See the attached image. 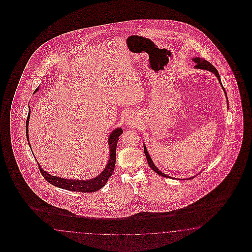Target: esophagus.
<instances>
[{"instance_id": "1", "label": "esophagus", "mask_w": 252, "mask_h": 252, "mask_svg": "<svg viewBox=\"0 0 252 252\" xmlns=\"http://www.w3.org/2000/svg\"><path fill=\"white\" fill-rule=\"evenodd\" d=\"M126 122L127 125H129V126H134V125H136L137 120H136V118L133 115H128L126 117Z\"/></svg>"}]
</instances>
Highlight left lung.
Returning a JSON list of instances; mask_svg holds the SVG:
<instances>
[{
    "instance_id": "left-lung-1",
    "label": "left lung",
    "mask_w": 252,
    "mask_h": 252,
    "mask_svg": "<svg viewBox=\"0 0 252 252\" xmlns=\"http://www.w3.org/2000/svg\"><path fill=\"white\" fill-rule=\"evenodd\" d=\"M192 60L197 63V64L195 65V68L204 69V70H208V71L214 73V75L217 77V79L219 80V83L221 84V88L223 89V87H222V85H221V78H220V76H219V73H218L217 69L215 68L212 63H210L209 62L204 60V59H202V58H199V57L193 58ZM223 92H224V94L226 95V92L224 91V89H223ZM226 98H227V96H226ZM227 104H228V100H227ZM144 153H145L146 158H147V160H148V163H149L150 167L152 168L154 172H156V173H157L158 175H160V176H164V177H170V176H166L165 174L161 173L160 170L155 166V164L153 163L151 156L149 155V153H148V151H147L145 144H144ZM191 178H193V177H190L189 179H191ZM188 179H189V178H188Z\"/></svg>"
}]
</instances>
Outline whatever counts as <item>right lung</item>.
<instances>
[{"label":"right lung","instance_id":"add662e5","mask_svg":"<svg viewBox=\"0 0 252 252\" xmlns=\"http://www.w3.org/2000/svg\"><path fill=\"white\" fill-rule=\"evenodd\" d=\"M38 91V88L35 91L37 92ZM34 92V93H35ZM30 115H31V107L29 111V115L27 118L26 122V134H27V139L30 141L29 137V122H30ZM123 129L121 127L115 128L111 135L109 136V140H108V145H109V150H110V156L109 160L107 162L106 166L104 170L99 174V176H96L95 178H92L90 180H73V179H65V178H61L59 176H54L50 175L44 171L42 167L39 165L38 162L39 171L41 173L42 176L45 178L46 180L52 185H54L57 188H60L63 189H67L70 191H76V192H95L99 190L101 188H103L107 183L109 177L113 175L114 170H115V160H116V146L117 142L119 140V137L122 135ZM29 145L31 147V143L29 142ZM32 152V151H31Z\"/></svg>","mask_w":252,"mask_h":252}]
</instances>
